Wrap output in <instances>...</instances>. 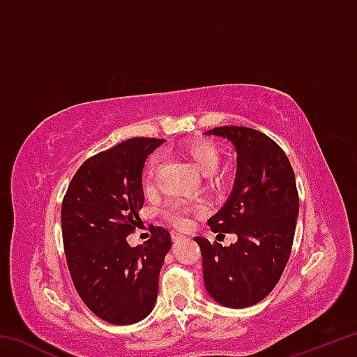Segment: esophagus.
Here are the masks:
<instances>
[{
  "label": "esophagus",
  "mask_w": 357,
  "mask_h": 357,
  "mask_svg": "<svg viewBox=\"0 0 357 357\" xmlns=\"http://www.w3.org/2000/svg\"><path fill=\"white\" fill-rule=\"evenodd\" d=\"M185 236L183 233H178V231H173L172 233V239L174 241V243H179V241H183Z\"/></svg>",
  "instance_id": "obj_1"
}]
</instances>
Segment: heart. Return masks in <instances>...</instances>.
<instances>
[{"instance_id": "heart-1", "label": "heart", "mask_w": 357, "mask_h": 357, "mask_svg": "<svg viewBox=\"0 0 357 357\" xmlns=\"http://www.w3.org/2000/svg\"><path fill=\"white\" fill-rule=\"evenodd\" d=\"M179 153L183 154L190 164L195 167L198 173L209 176L213 174L220 162V151L213 142L209 140H189L179 144ZM159 157L153 155L144 167V181L153 178L155 172ZM206 206L202 202H184V200H168L165 206L162 208V213L168 220L173 222L178 227L187 225V215L190 214H203Z\"/></svg>"}]
</instances>
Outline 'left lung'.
<instances>
[{"label": "left lung", "mask_w": 357, "mask_h": 357, "mask_svg": "<svg viewBox=\"0 0 357 357\" xmlns=\"http://www.w3.org/2000/svg\"><path fill=\"white\" fill-rule=\"evenodd\" d=\"M206 135L227 138L236 149V178L220 211L208 220L214 233H234L223 247L197 236L203 279L211 298L245 309L273 291L291 253L299 197L287 154L263 132L225 126Z\"/></svg>", "instance_id": "1"}]
</instances>
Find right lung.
Instances as JSON below:
<instances>
[{
  "instance_id": "1",
  "label": "right lung",
  "mask_w": 357,
  "mask_h": 357,
  "mask_svg": "<svg viewBox=\"0 0 357 357\" xmlns=\"http://www.w3.org/2000/svg\"><path fill=\"white\" fill-rule=\"evenodd\" d=\"M159 138H130L78 168L61 208L63 243L77 293L96 317L134 324L154 309L170 233L153 228L146 244L128 236L144 203L142 173Z\"/></svg>"
}]
</instances>
